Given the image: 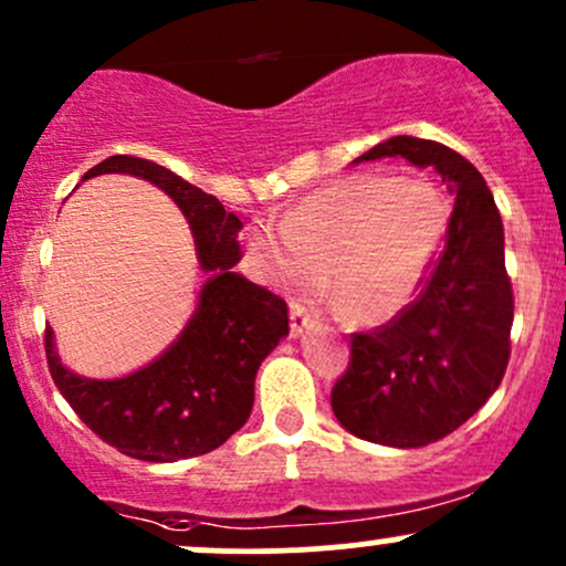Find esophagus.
<instances>
[{
  "label": "esophagus",
  "instance_id": "obj_1",
  "mask_svg": "<svg viewBox=\"0 0 566 566\" xmlns=\"http://www.w3.org/2000/svg\"><path fill=\"white\" fill-rule=\"evenodd\" d=\"M312 325H314V314H308V308L303 306V303H297V301L290 303V333L301 335Z\"/></svg>",
  "mask_w": 566,
  "mask_h": 566
}]
</instances>
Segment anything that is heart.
I'll return each instance as SVG.
<instances>
[{"label": "heart", "mask_w": 566, "mask_h": 566, "mask_svg": "<svg viewBox=\"0 0 566 566\" xmlns=\"http://www.w3.org/2000/svg\"><path fill=\"white\" fill-rule=\"evenodd\" d=\"M449 222V203L430 179H340L284 217L258 220L247 244L273 284L316 293L331 271L338 312L359 325L392 319L413 301Z\"/></svg>", "instance_id": "1"}]
</instances>
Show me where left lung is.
<instances>
[{
  "label": "left lung",
  "instance_id": "left-lung-1",
  "mask_svg": "<svg viewBox=\"0 0 566 566\" xmlns=\"http://www.w3.org/2000/svg\"><path fill=\"white\" fill-rule=\"evenodd\" d=\"M406 158L434 169L454 196L443 250L419 295L387 325L352 333V357L331 402L357 438L419 449L462 427L505 376L513 287L505 235L481 171L451 147L392 136L359 160Z\"/></svg>",
  "mask_w": 566,
  "mask_h": 566
}]
</instances>
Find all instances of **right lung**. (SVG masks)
<instances>
[{
    "label": "right lung",
    "instance_id": "obj_1",
    "mask_svg": "<svg viewBox=\"0 0 566 566\" xmlns=\"http://www.w3.org/2000/svg\"><path fill=\"white\" fill-rule=\"evenodd\" d=\"M98 174H132L164 190L188 217L201 269L212 276L188 327L147 368L107 381L72 374L51 327L48 368L74 413L120 454L145 462L209 454L250 419L260 363L290 333L287 303L233 271L241 220L214 196L134 155H112L83 179Z\"/></svg>",
    "mask_w": 566,
    "mask_h": 566
}]
</instances>
